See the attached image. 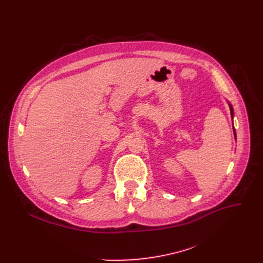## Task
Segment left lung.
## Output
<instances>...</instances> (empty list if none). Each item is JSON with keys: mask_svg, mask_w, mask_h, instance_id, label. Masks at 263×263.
<instances>
[{"mask_svg": "<svg viewBox=\"0 0 263 263\" xmlns=\"http://www.w3.org/2000/svg\"><path fill=\"white\" fill-rule=\"evenodd\" d=\"M228 102V101H227ZM228 105H229V107H230V112H231V118L233 119V116H234V111H233V107H232V105L230 104V102H228ZM233 132H234V136H235V138H236V133H235V129H234V127H233Z\"/></svg>", "mask_w": 263, "mask_h": 263, "instance_id": "left-lung-1", "label": "left lung"}]
</instances>
